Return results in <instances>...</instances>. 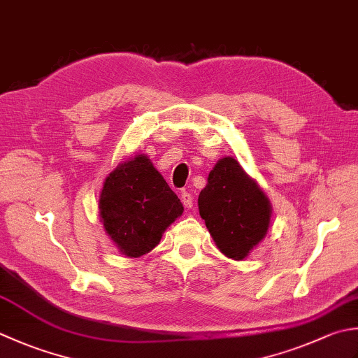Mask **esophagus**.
<instances>
[{
	"instance_id": "34e87169",
	"label": "esophagus",
	"mask_w": 358,
	"mask_h": 358,
	"mask_svg": "<svg viewBox=\"0 0 358 358\" xmlns=\"http://www.w3.org/2000/svg\"><path fill=\"white\" fill-rule=\"evenodd\" d=\"M180 199H181V201H183V205H185L186 208H192V205H194V197H192L191 192L181 191Z\"/></svg>"
}]
</instances>
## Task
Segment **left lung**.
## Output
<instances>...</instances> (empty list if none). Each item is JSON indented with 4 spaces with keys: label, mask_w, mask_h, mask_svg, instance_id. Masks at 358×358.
<instances>
[{
    "label": "left lung",
    "mask_w": 358,
    "mask_h": 358,
    "mask_svg": "<svg viewBox=\"0 0 358 358\" xmlns=\"http://www.w3.org/2000/svg\"><path fill=\"white\" fill-rule=\"evenodd\" d=\"M201 219L223 255L241 261L267 234L270 203L234 158H222L199 195Z\"/></svg>",
    "instance_id": "obj_1"
}]
</instances>
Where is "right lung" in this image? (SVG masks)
Returning a JSON list of instances; mask_svg holds the SVG:
<instances>
[{
	"label": "right lung",
	"mask_w": 358,
	"mask_h": 358,
	"mask_svg": "<svg viewBox=\"0 0 358 358\" xmlns=\"http://www.w3.org/2000/svg\"><path fill=\"white\" fill-rule=\"evenodd\" d=\"M99 209L103 228L121 253L139 257L157 247L183 205L150 159L138 155L108 175Z\"/></svg>",
	"instance_id": "add662e5"
}]
</instances>
